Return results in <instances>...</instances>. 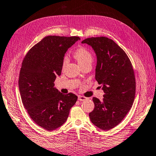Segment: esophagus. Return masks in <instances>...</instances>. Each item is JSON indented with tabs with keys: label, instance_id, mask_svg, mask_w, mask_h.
<instances>
[{
	"label": "esophagus",
	"instance_id": "obj_1",
	"mask_svg": "<svg viewBox=\"0 0 156 156\" xmlns=\"http://www.w3.org/2000/svg\"><path fill=\"white\" fill-rule=\"evenodd\" d=\"M78 98V100L79 101H84V100H87V97H85L84 96H81V95H79Z\"/></svg>",
	"mask_w": 156,
	"mask_h": 156
}]
</instances>
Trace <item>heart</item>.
Wrapping results in <instances>:
<instances>
[{"instance_id":"obj_1","label":"heart","mask_w":156,"mask_h":156,"mask_svg":"<svg viewBox=\"0 0 156 156\" xmlns=\"http://www.w3.org/2000/svg\"><path fill=\"white\" fill-rule=\"evenodd\" d=\"M74 57L80 64V66L87 63H91L93 61L92 54L89 51L84 48H79L76 49L74 53ZM67 63H68V59L65 57L63 61V68H65Z\"/></svg>"}]
</instances>
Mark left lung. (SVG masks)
<instances>
[{"mask_svg":"<svg viewBox=\"0 0 156 156\" xmlns=\"http://www.w3.org/2000/svg\"><path fill=\"white\" fill-rule=\"evenodd\" d=\"M92 47L97 57L95 79L104 92L100 101L93 97L94 108L89 113L91 122L99 129L110 130L123 120L132 108L135 97V77L126 53L106 37L82 41Z\"/></svg>","mask_w":156,"mask_h":156,"instance_id":"left-lung-1","label":"left lung"}]
</instances>
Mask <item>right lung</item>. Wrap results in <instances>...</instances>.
<instances>
[{"mask_svg":"<svg viewBox=\"0 0 156 156\" xmlns=\"http://www.w3.org/2000/svg\"><path fill=\"white\" fill-rule=\"evenodd\" d=\"M79 40L78 36H46L23 59L19 78L21 98L30 118L45 130L62 126L77 101L74 94L60 93L54 81L62 73L66 51Z\"/></svg>","mask_w":156,"mask_h":156,"instance_id":"1","label":"right lung"}]
</instances>
